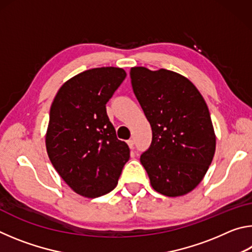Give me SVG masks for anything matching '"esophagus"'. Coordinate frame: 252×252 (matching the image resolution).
<instances>
[{
	"label": "esophagus",
	"instance_id": "esophagus-1",
	"mask_svg": "<svg viewBox=\"0 0 252 252\" xmlns=\"http://www.w3.org/2000/svg\"><path fill=\"white\" fill-rule=\"evenodd\" d=\"M127 146H129L130 149H133V147H134V141H133V140H129V141H127Z\"/></svg>",
	"mask_w": 252,
	"mask_h": 252
}]
</instances>
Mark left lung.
Segmentation results:
<instances>
[{"mask_svg":"<svg viewBox=\"0 0 252 252\" xmlns=\"http://www.w3.org/2000/svg\"><path fill=\"white\" fill-rule=\"evenodd\" d=\"M132 89L152 129L140 161L153 189L167 197L187 194L207 173L216 151L208 105L194 84L173 71L131 67Z\"/></svg>","mask_w":252,"mask_h":252,"instance_id":"1","label":"left lung"}]
</instances>
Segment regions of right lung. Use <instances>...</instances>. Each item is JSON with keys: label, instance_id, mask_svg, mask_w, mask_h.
I'll list each match as a JSON object with an SVG mask.
<instances>
[{"label": "right lung", "instance_id": "obj_1", "mask_svg": "<svg viewBox=\"0 0 252 252\" xmlns=\"http://www.w3.org/2000/svg\"><path fill=\"white\" fill-rule=\"evenodd\" d=\"M126 76L121 67L87 70L67 80L51 105L48 156L60 177L83 197L112 191L130 158L129 147L117 138L105 109Z\"/></svg>", "mask_w": 252, "mask_h": 252}]
</instances>
